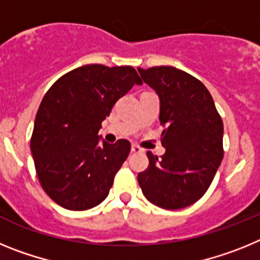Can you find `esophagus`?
I'll list each match as a JSON object with an SVG mask.
<instances>
[{
    "label": "esophagus",
    "mask_w": 260,
    "mask_h": 260,
    "mask_svg": "<svg viewBox=\"0 0 260 260\" xmlns=\"http://www.w3.org/2000/svg\"><path fill=\"white\" fill-rule=\"evenodd\" d=\"M142 148L139 146H137V144H133L132 146V152L133 153H139V152H142Z\"/></svg>",
    "instance_id": "esophagus-1"
}]
</instances>
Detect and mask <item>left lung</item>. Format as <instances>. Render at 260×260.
I'll use <instances>...</instances> for the list:
<instances>
[{
  "instance_id": "1",
  "label": "left lung",
  "mask_w": 260,
  "mask_h": 260,
  "mask_svg": "<svg viewBox=\"0 0 260 260\" xmlns=\"http://www.w3.org/2000/svg\"><path fill=\"white\" fill-rule=\"evenodd\" d=\"M144 83L160 99L165 153L148 151L150 164L138 174L142 191L165 210L191 206L207 191L224 156V126L215 103L201 80L172 66L138 69Z\"/></svg>"
}]
</instances>
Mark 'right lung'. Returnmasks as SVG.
<instances>
[{
  "label": "right lung",
  "instance_id": "add662e5",
  "mask_svg": "<svg viewBox=\"0 0 260 260\" xmlns=\"http://www.w3.org/2000/svg\"><path fill=\"white\" fill-rule=\"evenodd\" d=\"M142 80L132 66L86 65L69 71L41 100L31 137V152L41 187L71 211L102 203L132 144H114L98 133L118 99Z\"/></svg>",
  "mask_w": 260,
  "mask_h": 260
}]
</instances>
